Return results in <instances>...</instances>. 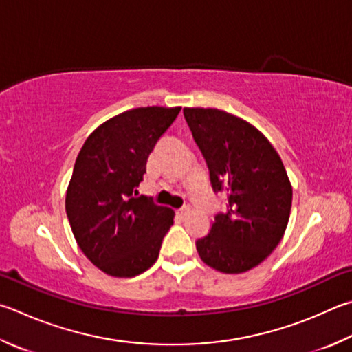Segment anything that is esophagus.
Returning <instances> with one entry per match:
<instances>
[{"instance_id":"1","label":"esophagus","mask_w":352,"mask_h":352,"mask_svg":"<svg viewBox=\"0 0 352 352\" xmlns=\"http://www.w3.org/2000/svg\"><path fill=\"white\" fill-rule=\"evenodd\" d=\"M177 214L180 215L182 219H183V217H186V215L189 214V206H183V208H180V209L177 210Z\"/></svg>"}]
</instances>
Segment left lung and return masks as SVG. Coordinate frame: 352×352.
I'll use <instances>...</instances> for the list:
<instances>
[{"mask_svg":"<svg viewBox=\"0 0 352 352\" xmlns=\"http://www.w3.org/2000/svg\"><path fill=\"white\" fill-rule=\"evenodd\" d=\"M184 118L206 160L210 184L228 210L195 241L200 258L225 274L260 265L282 240L292 188L277 151L248 121L219 109L184 107Z\"/></svg>","mask_w":352,"mask_h":352,"instance_id":"left-lung-1","label":"left lung"}]
</instances>
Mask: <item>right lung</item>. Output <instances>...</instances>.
<instances>
[{
    "mask_svg": "<svg viewBox=\"0 0 352 352\" xmlns=\"http://www.w3.org/2000/svg\"><path fill=\"white\" fill-rule=\"evenodd\" d=\"M182 107H137L98 126L82 144L66 194V214L82 254L112 277L155 263L174 210L138 195L146 163Z\"/></svg>",
    "mask_w": 352,
    "mask_h": 352,
    "instance_id": "obj_1",
    "label": "right lung"
}]
</instances>
